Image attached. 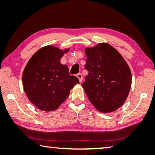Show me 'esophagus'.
<instances>
[{
  "instance_id": "obj_1",
  "label": "esophagus",
  "mask_w": 155,
  "mask_h": 155,
  "mask_svg": "<svg viewBox=\"0 0 155 155\" xmlns=\"http://www.w3.org/2000/svg\"><path fill=\"white\" fill-rule=\"evenodd\" d=\"M77 77L78 78V80H79V82L80 83L82 82V81H83V76H82V74H81V73H78V74L77 75Z\"/></svg>"
}]
</instances>
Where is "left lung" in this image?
<instances>
[{
  "instance_id": "1",
  "label": "left lung",
  "mask_w": 155,
  "mask_h": 155,
  "mask_svg": "<svg viewBox=\"0 0 155 155\" xmlns=\"http://www.w3.org/2000/svg\"><path fill=\"white\" fill-rule=\"evenodd\" d=\"M85 68L88 71L82 87L91 103L101 113H111L127 100L132 74L122 54L107 43L86 48Z\"/></svg>"
}]
</instances>
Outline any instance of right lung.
Returning a JSON list of instances; mask_svg holds the SVG:
<instances>
[{"instance_id":"obj_1","label":"right lung","mask_w":155,"mask_h":155,"mask_svg":"<svg viewBox=\"0 0 155 155\" xmlns=\"http://www.w3.org/2000/svg\"><path fill=\"white\" fill-rule=\"evenodd\" d=\"M70 48L46 46L31 57L22 73V84L28 99L44 111L56 110L66 100L70 90L79 83L60 62Z\"/></svg>"}]
</instances>
